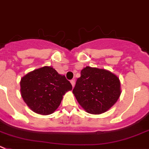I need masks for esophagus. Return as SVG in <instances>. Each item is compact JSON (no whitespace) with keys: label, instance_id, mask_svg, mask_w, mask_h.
<instances>
[{"label":"esophagus","instance_id":"1","mask_svg":"<svg viewBox=\"0 0 149 149\" xmlns=\"http://www.w3.org/2000/svg\"><path fill=\"white\" fill-rule=\"evenodd\" d=\"M70 83H71L73 87H74V86H75V80H74V79H72V80H70Z\"/></svg>","mask_w":149,"mask_h":149}]
</instances>
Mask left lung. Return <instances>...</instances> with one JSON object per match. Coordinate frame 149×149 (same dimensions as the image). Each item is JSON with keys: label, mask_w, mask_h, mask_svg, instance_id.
Instances as JSON below:
<instances>
[{"label": "left lung", "mask_w": 149, "mask_h": 149, "mask_svg": "<svg viewBox=\"0 0 149 149\" xmlns=\"http://www.w3.org/2000/svg\"><path fill=\"white\" fill-rule=\"evenodd\" d=\"M81 107L90 114L107 112L120 97L119 78L104 69L87 66L81 71L73 90Z\"/></svg>", "instance_id": "obj_1"}]
</instances>
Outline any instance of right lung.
<instances>
[{
  "mask_svg": "<svg viewBox=\"0 0 149 149\" xmlns=\"http://www.w3.org/2000/svg\"><path fill=\"white\" fill-rule=\"evenodd\" d=\"M70 82L52 67L45 66L27 73L20 80V92L27 106L40 115H50L59 107Z\"/></svg>",
  "mask_w": 149,
  "mask_h": 149,
  "instance_id": "obj_1",
  "label": "right lung"
}]
</instances>
